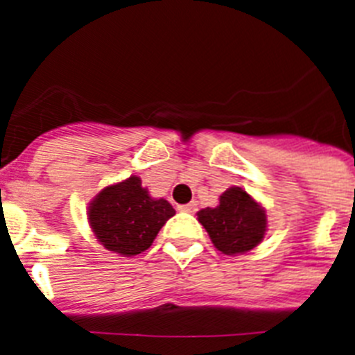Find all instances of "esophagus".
Wrapping results in <instances>:
<instances>
[{
	"mask_svg": "<svg viewBox=\"0 0 355 355\" xmlns=\"http://www.w3.org/2000/svg\"><path fill=\"white\" fill-rule=\"evenodd\" d=\"M181 211H187V213H196L197 211V202H188V205L180 206Z\"/></svg>",
	"mask_w": 355,
	"mask_h": 355,
	"instance_id": "esophagus-1",
	"label": "esophagus"
}]
</instances>
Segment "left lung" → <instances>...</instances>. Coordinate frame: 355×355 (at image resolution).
<instances>
[{
  "mask_svg": "<svg viewBox=\"0 0 355 355\" xmlns=\"http://www.w3.org/2000/svg\"><path fill=\"white\" fill-rule=\"evenodd\" d=\"M197 218L211 238L213 245L227 256L249 252L263 240L266 213L240 187L227 188L216 208L200 209Z\"/></svg>",
  "mask_w": 355,
  "mask_h": 355,
  "instance_id": "obj_1",
  "label": "left lung"
}]
</instances>
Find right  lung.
Listing matches in <instances>:
<instances>
[{
    "label": "right lung",
    "mask_w": 355,
    "mask_h": 355,
    "mask_svg": "<svg viewBox=\"0 0 355 355\" xmlns=\"http://www.w3.org/2000/svg\"><path fill=\"white\" fill-rule=\"evenodd\" d=\"M175 211L165 199H153L142 181L131 175L106 187L89 206V222L105 249L137 256L149 249L159 229Z\"/></svg>",
    "instance_id": "right-lung-1"
}]
</instances>
